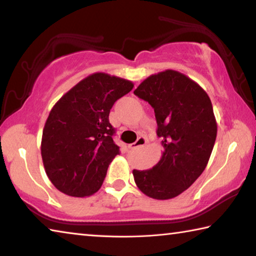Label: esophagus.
Returning <instances> with one entry per match:
<instances>
[{"instance_id": "esophagus-1", "label": "esophagus", "mask_w": 256, "mask_h": 256, "mask_svg": "<svg viewBox=\"0 0 256 256\" xmlns=\"http://www.w3.org/2000/svg\"><path fill=\"white\" fill-rule=\"evenodd\" d=\"M146 138H144V136H140V138H138V140H136V142H134L133 144H130L128 148L131 149V150H136V149L141 148V146H146Z\"/></svg>"}]
</instances>
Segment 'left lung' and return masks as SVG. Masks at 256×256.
<instances>
[{
    "instance_id": "left-lung-1",
    "label": "left lung",
    "mask_w": 256,
    "mask_h": 256,
    "mask_svg": "<svg viewBox=\"0 0 256 256\" xmlns=\"http://www.w3.org/2000/svg\"><path fill=\"white\" fill-rule=\"evenodd\" d=\"M134 94L154 110L162 158L146 170H133L142 193L170 200L188 190L206 170L216 138V120L208 94L200 84L175 70L151 74Z\"/></svg>"
}]
</instances>
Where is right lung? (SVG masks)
Instances as JSON below:
<instances>
[{
  "mask_svg": "<svg viewBox=\"0 0 256 256\" xmlns=\"http://www.w3.org/2000/svg\"><path fill=\"white\" fill-rule=\"evenodd\" d=\"M133 82L96 72L71 88L50 112L40 154L46 175L68 196H90L102 188L120 146L108 116L114 102L133 89Z\"/></svg>",
  "mask_w": 256,
  "mask_h": 256,
  "instance_id": "add662e5",
  "label": "right lung"
}]
</instances>
